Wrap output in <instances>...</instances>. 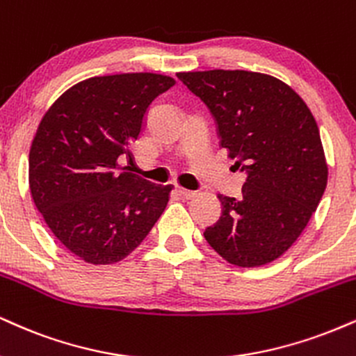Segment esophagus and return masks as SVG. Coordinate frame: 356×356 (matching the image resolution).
Returning a JSON list of instances; mask_svg holds the SVG:
<instances>
[{"instance_id": "esophagus-1", "label": "esophagus", "mask_w": 356, "mask_h": 356, "mask_svg": "<svg viewBox=\"0 0 356 356\" xmlns=\"http://www.w3.org/2000/svg\"><path fill=\"white\" fill-rule=\"evenodd\" d=\"M177 192H179V195L184 197V199H192V197H195L194 191L184 189V187H177Z\"/></svg>"}]
</instances>
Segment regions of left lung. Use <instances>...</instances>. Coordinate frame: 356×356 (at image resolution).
<instances>
[{
  "label": "left lung",
  "mask_w": 356,
  "mask_h": 356,
  "mask_svg": "<svg viewBox=\"0 0 356 356\" xmlns=\"http://www.w3.org/2000/svg\"><path fill=\"white\" fill-rule=\"evenodd\" d=\"M205 102L220 145L245 172L241 197L219 194L222 213L204 232L227 262L260 267L285 254L318 207L328 179L320 131L305 101L252 71L177 72Z\"/></svg>",
  "instance_id": "1"
}]
</instances>
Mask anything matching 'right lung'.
<instances>
[{"instance_id": "obj_1", "label": "right lung", "mask_w": 356, "mask_h": 356, "mask_svg": "<svg viewBox=\"0 0 356 356\" xmlns=\"http://www.w3.org/2000/svg\"><path fill=\"white\" fill-rule=\"evenodd\" d=\"M175 81L154 72L96 76L61 94L29 151V191L54 237L92 265L121 262L169 202L157 186L119 165L132 157L149 106Z\"/></svg>"}]
</instances>
